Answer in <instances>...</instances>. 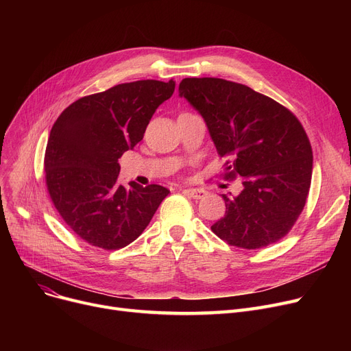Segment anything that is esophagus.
Returning a JSON list of instances; mask_svg holds the SVG:
<instances>
[{"label":"esophagus","instance_id":"34e87169","mask_svg":"<svg viewBox=\"0 0 351 351\" xmlns=\"http://www.w3.org/2000/svg\"><path fill=\"white\" fill-rule=\"evenodd\" d=\"M185 193H186L188 196L193 197V199H204V197L208 195V192H206L205 189H202V188H191V189H185Z\"/></svg>","mask_w":351,"mask_h":351}]
</instances>
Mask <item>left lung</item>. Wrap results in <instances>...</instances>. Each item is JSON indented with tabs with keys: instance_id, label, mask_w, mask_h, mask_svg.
<instances>
[{
	"instance_id": "1",
	"label": "left lung",
	"mask_w": 351,
	"mask_h": 351,
	"mask_svg": "<svg viewBox=\"0 0 351 351\" xmlns=\"http://www.w3.org/2000/svg\"><path fill=\"white\" fill-rule=\"evenodd\" d=\"M185 97L204 117L223 179L242 178L243 191L222 195L226 213L212 232L230 246L261 249L279 242L296 223L311 183L313 152L291 110L252 88L222 78H185Z\"/></svg>"
}]
</instances>
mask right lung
<instances>
[{
	"label": "right lung",
	"mask_w": 351,
	"mask_h": 351,
	"mask_svg": "<svg viewBox=\"0 0 351 351\" xmlns=\"http://www.w3.org/2000/svg\"><path fill=\"white\" fill-rule=\"evenodd\" d=\"M175 81L119 84L72 102L48 138L45 185L55 209L84 242L118 250L149 225L169 191L160 185L122 186L118 159L142 141L156 108Z\"/></svg>",
	"instance_id": "1"
}]
</instances>
